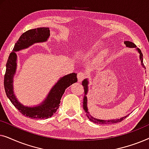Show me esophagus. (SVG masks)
<instances>
[{"label": "esophagus", "mask_w": 149, "mask_h": 149, "mask_svg": "<svg viewBox=\"0 0 149 149\" xmlns=\"http://www.w3.org/2000/svg\"><path fill=\"white\" fill-rule=\"evenodd\" d=\"M85 78V74L83 72H80L77 74V79H78L79 82H81V81H82Z\"/></svg>", "instance_id": "esophagus-1"}]
</instances>
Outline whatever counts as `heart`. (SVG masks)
<instances>
[{"label":"heart","instance_id":"obj_1","mask_svg":"<svg viewBox=\"0 0 149 149\" xmlns=\"http://www.w3.org/2000/svg\"><path fill=\"white\" fill-rule=\"evenodd\" d=\"M101 46H102L101 42H95V43H93L92 45L90 47V48H89V52L91 54V53H93V52H96V51H97L100 49ZM107 54H108V50H107V49L102 50L100 53L98 58L100 59L103 58Z\"/></svg>","mask_w":149,"mask_h":149}]
</instances>
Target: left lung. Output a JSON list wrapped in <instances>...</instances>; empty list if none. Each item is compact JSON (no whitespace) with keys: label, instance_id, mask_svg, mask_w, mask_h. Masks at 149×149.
Segmentation results:
<instances>
[{"label":"left lung","instance_id":"8db88e82","mask_svg":"<svg viewBox=\"0 0 149 149\" xmlns=\"http://www.w3.org/2000/svg\"><path fill=\"white\" fill-rule=\"evenodd\" d=\"M124 43L125 44V45L128 47L130 48H136V49L138 51V53L140 54V61H141V65L142 66V67H144V64H143V55H142L141 50L140 49L136 48V45L134 43H133L132 42L130 41H125ZM145 68V67H144ZM88 80L87 79H85L82 82V85L83 87H84V92H85V95L84 97H83V107L84 111L86 113V115L88 119L90 120L91 121H92L93 123H97V124H100V125H104V124H112V123H119V122H121L123 121L124 119H125V117L127 116H125V117L121 118V119H111V120H102V119H96V118H94L93 117H92L90 114H89V111H88V108H87V91H88Z\"/></svg>","mask_w":149,"mask_h":149}]
</instances>
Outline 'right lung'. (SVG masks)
<instances>
[{
	"label": "right lung",
	"instance_id": "1",
	"mask_svg": "<svg viewBox=\"0 0 149 149\" xmlns=\"http://www.w3.org/2000/svg\"><path fill=\"white\" fill-rule=\"evenodd\" d=\"M50 36L49 28L42 27L29 30L23 33L15 44L14 48L6 64V72L4 77L5 93L16 109L22 115L31 119H46L52 117L60 106V100L65 89L77 81L76 73L65 75L60 79L54 85L45 100L36 107L24 106L17 100L13 91V77L17 68V55L15 52L29 47L36 42H43L47 40Z\"/></svg>",
	"mask_w": 149,
	"mask_h": 149
}]
</instances>
